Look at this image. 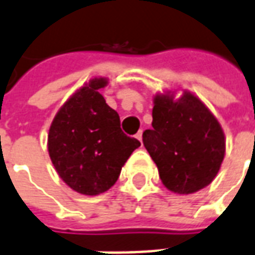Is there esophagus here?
<instances>
[{
    "label": "esophagus",
    "instance_id": "1",
    "mask_svg": "<svg viewBox=\"0 0 255 255\" xmlns=\"http://www.w3.org/2000/svg\"><path fill=\"white\" fill-rule=\"evenodd\" d=\"M136 139H137V140H140V143H141V139H143V132L141 131L137 132V133H136Z\"/></svg>",
    "mask_w": 255,
    "mask_h": 255
}]
</instances>
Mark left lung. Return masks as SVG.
I'll list each match as a JSON object with an SVG mask.
<instances>
[{"label": "left lung", "mask_w": 255, "mask_h": 255, "mask_svg": "<svg viewBox=\"0 0 255 255\" xmlns=\"http://www.w3.org/2000/svg\"><path fill=\"white\" fill-rule=\"evenodd\" d=\"M143 144L158 166L162 183L176 194H192L209 186L225 158V133L207 107L184 91L153 97L152 128Z\"/></svg>", "instance_id": "8db88e82"}]
</instances>
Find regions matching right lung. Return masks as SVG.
<instances>
[{
  "label": "right lung",
  "instance_id": "add662e5",
  "mask_svg": "<svg viewBox=\"0 0 255 255\" xmlns=\"http://www.w3.org/2000/svg\"><path fill=\"white\" fill-rule=\"evenodd\" d=\"M108 81L95 77L76 91L50 124L48 151L60 178L75 191L99 195L110 190L140 141L120 128V118L100 89Z\"/></svg>",
  "mask_w": 255,
  "mask_h": 255
}]
</instances>
